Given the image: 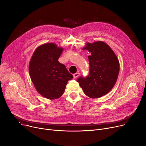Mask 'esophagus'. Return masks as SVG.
<instances>
[{"instance_id":"1","label":"esophagus","mask_w":146,"mask_h":146,"mask_svg":"<svg viewBox=\"0 0 146 146\" xmlns=\"http://www.w3.org/2000/svg\"><path fill=\"white\" fill-rule=\"evenodd\" d=\"M79 75H80V73H74V74H73V78H74V79L77 78Z\"/></svg>"}]
</instances>
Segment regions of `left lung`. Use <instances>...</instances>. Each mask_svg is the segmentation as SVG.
<instances>
[{
  "mask_svg": "<svg viewBox=\"0 0 146 146\" xmlns=\"http://www.w3.org/2000/svg\"><path fill=\"white\" fill-rule=\"evenodd\" d=\"M85 49L91 53L88 56L89 73L86 77L80 76L77 82L86 95L98 98L108 94L115 84L119 70V61L104 42L87 43Z\"/></svg>",
  "mask_w": 146,
  "mask_h": 146,
  "instance_id": "8db88e82",
  "label": "left lung"
}]
</instances>
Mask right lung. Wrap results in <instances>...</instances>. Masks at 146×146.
I'll use <instances>...</instances> for the list:
<instances>
[{
  "label": "right lung",
  "mask_w": 146,
  "mask_h": 146,
  "mask_svg": "<svg viewBox=\"0 0 146 146\" xmlns=\"http://www.w3.org/2000/svg\"><path fill=\"white\" fill-rule=\"evenodd\" d=\"M63 48L53 43L40 45L34 51L29 66L31 79L42 96L56 99L63 94L67 82L73 78L66 66L58 62Z\"/></svg>",
  "instance_id": "1"
}]
</instances>
